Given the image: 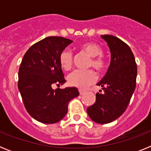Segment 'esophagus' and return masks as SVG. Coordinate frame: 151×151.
Returning a JSON list of instances; mask_svg holds the SVG:
<instances>
[{"mask_svg":"<svg viewBox=\"0 0 151 151\" xmlns=\"http://www.w3.org/2000/svg\"><path fill=\"white\" fill-rule=\"evenodd\" d=\"M78 91H79L80 95H82V94H84V93H85V91H84L83 90H82V89H79V90H78Z\"/></svg>","mask_w":151,"mask_h":151,"instance_id":"34e87169","label":"esophagus"}]
</instances>
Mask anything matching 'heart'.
Wrapping results in <instances>:
<instances>
[{"instance_id":"1","label":"heart","mask_w":151,"mask_h":151,"mask_svg":"<svg viewBox=\"0 0 151 151\" xmlns=\"http://www.w3.org/2000/svg\"><path fill=\"white\" fill-rule=\"evenodd\" d=\"M82 50L91 57L88 63L89 67H93L97 73H101L106 69V61L103 57V50L97 44L88 41L82 44L79 47ZM60 64L64 70H69L73 66V54L68 49L63 50L60 54ZM97 76L92 69L88 70H75L68 76V83L71 86L85 89L95 82Z\"/></svg>"}]
</instances>
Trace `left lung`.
<instances>
[{
  "label": "left lung",
  "instance_id": "obj_1",
  "mask_svg": "<svg viewBox=\"0 0 151 151\" xmlns=\"http://www.w3.org/2000/svg\"><path fill=\"white\" fill-rule=\"evenodd\" d=\"M111 53V61L105 76L97 83L104 92L96 94V101L87 113L94 122L106 124L125 111L136 86L137 65L129 45L110 35H101ZM102 91H100V92Z\"/></svg>",
  "mask_w": 151,
  "mask_h": 151
}]
</instances>
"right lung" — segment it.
<instances>
[{
	"instance_id": "right-lung-1",
	"label": "right lung",
	"mask_w": 151,
	"mask_h": 151,
	"mask_svg": "<svg viewBox=\"0 0 151 151\" xmlns=\"http://www.w3.org/2000/svg\"><path fill=\"white\" fill-rule=\"evenodd\" d=\"M73 42L63 37L50 36L34 44L26 51L19 69L18 88L29 115L42 123L59 122L68 104L78 97L76 88H60L66 82L60 64V54Z\"/></svg>"
}]
</instances>
